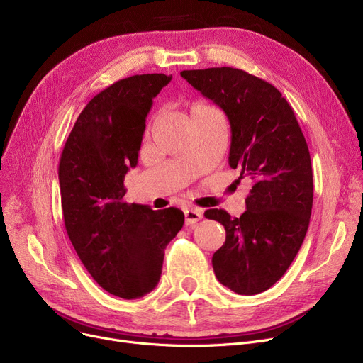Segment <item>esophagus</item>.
Segmentation results:
<instances>
[{"label": "esophagus", "mask_w": 363, "mask_h": 363, "mask_svg": "<svg viewBox=\"0 0 363 363\" xmlns=\"http://www.w3.org/2000/svg\"><path fill=\"white\" fill-rule=\"evenodd\" d=\"M201 218H203V212L200 211V208H188V211H185V223L186 225H194L199 220H201Z\"/></svg>", "instance_id": "obj_1"}]
</instances>
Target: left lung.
Masks as SVG:
<instances>
[{
    "label": "left lung",
    "mask_w": 363,
    "mask_h": 363,
    "mask_svg": "<svg viewBox=\"0 0 363 363\" xmlns=\"http://www.w3.org/2000/svg\"><path fill=\"white\" fill-rule=\"evenodd\" d=\"M182 78L223 110L231 126L230 166L253 179L240 218L208 208L226 240L213 255L216 278L237 294L271 289L306 237L313 175L309 148L291 106L269 82L234 67L182 70Z\"/></svg>",
    "instance_id": "8db88e82"
}]
</instances>
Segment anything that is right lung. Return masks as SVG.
Returning a JSON list of instances; mask_svg holds the SVG:
<instances>
[{
    "label": "right lung",
    "instance_id": "right-lung-1",
    "mask_svg": "<svg viewBox=\"0 0 363 363\" xmlns=\"http://www.w3.org/2000/svg\"><path fill=\"white\" fill-rule=\"evenodd\" d=\"M172 76L135 74L85 106L65 144L59 181L67 235L101 289L126 300L156 289L166 245L184 225L177 207L125 203V175L138 163L152 99Z\"/></svg>",
    "mask_w": 363,
    "mask_h": 363
}]
</instances>
